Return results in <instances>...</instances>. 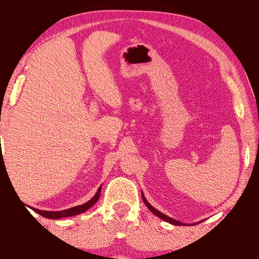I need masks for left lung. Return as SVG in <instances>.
<instances>
[{
    "instance_id": "8db88e82",
    "label": "left lung",
    "mask_w": 259,
    "mask_h": 259,
    "mask_svg": "<svg viewBox=\"0 0 259 259\" xmlns=\"http://www.w3.org/2000/svg\"><path fill=\"white\" fill-rule=\"evenodd\" d=\"M143 200H144V203L146 204V206H147L149 209H150L154 215H156V216H158L159 218L163 219V221H165V222H167V223H169V224H171V225H175V226H186L185 224L180 223V222L176 221V219L170 218V217H168V216H166V215H164V214H162V213H161V211H159L158 209H155L153 206H151L150 204H149V203H148V201L146 200V198H145V195H144V194H143ZM197 224H199V223H197Z\"/></svg>"
}]
</instances>
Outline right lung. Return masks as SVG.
<instances>
[{"instance_id": "obj_1", "label": "right lung", "mask_w": 259, "mask_h": 259, "mask_svg": "<svg viewBox=\"0 0 259 259\" xmlns=\"http://www.w3.org/2000/svg\"><path fill=\"white\" fill-rule=\"evenodd\" d=\"M100 192H101V187H99V189L97 190L95 197L92 198L89 202H86L85 204L79 205V206H74L71 208L68 209H64V210H58V211H49V210H41V209H36V208H32L34 211H36L37 214H40L41 216L45 217V218H50V219H58L61 217H68V216H74L77 214H81L83 211L88 210L90 207H92L95 203L98 201L99 197H100Z\"/></svg>"}]
</instances>
